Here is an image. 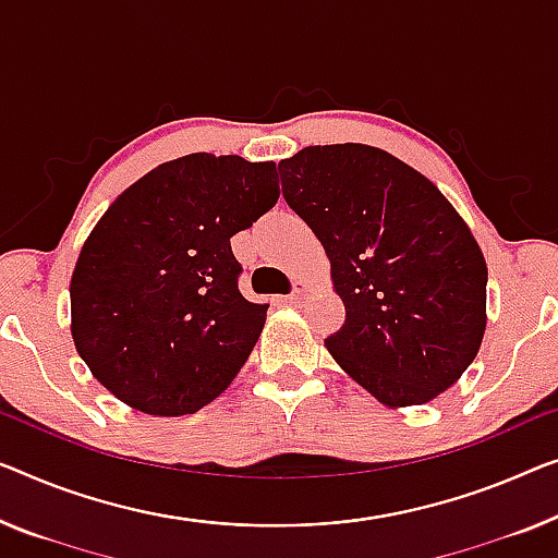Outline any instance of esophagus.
<instances>
[{"label": "esophagus", "instance_id": "esophagus-1", "mask_svg": "<svg viewBox=\"0 0 558 558\" xmlns=\"http://www.w3.org/2000/svg\"><path fill=\"white\" fill-rule=\"evenodd\" d=\"M307 282L305 280H295V286H293V293H290V303H298L301 301V298L307 293Z\"/></svg>", "mask_w": 558, "mask_h": 558}]
</instances>
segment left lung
<instances>
[{"instance_id":"left-lung-1","label":"left lung","mask_w":558,"mask_h":558,"mask_svg":"<svg viewBox=\"0 0 558 558\" xmlns=\"http://www.w3.org/2000/svg\"><path fill=\"white\" fill-rule=\"evenodd\" d=\"M282 197L330 260L345 323L326 348L384 405L434 401L486 330L484 253L444 193L386 149L313 145L278 165Z\"/></svg>"}]
</instances>
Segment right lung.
<instances>
[{
	"label": "right lung",
	"mask_w": 558,
	"mask_h": 558,
	"mask_svg": "<svg viewBox=\"0 0 558 558\" xmlns=\"http://www.w3.org/2000/svg\"><path fill=\"white\" fill-rule=\"evenodd\" d=\"M276 162L195 153L162 162L107 207L70 282L72 338L93 376L149 415L226 390L268 305L238 290L230 238L278 203Z\"/></svg>",
	"instance_id": "obj_1"
}]
</instances>
